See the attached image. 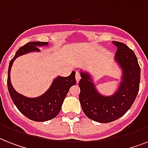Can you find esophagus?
<instances>
[{
	"instance_id": "34e87169",
	"label": "esophagus",
	"mask_w": 148,
	"mask_h": 148,
	"mask_svg": "<svg viewBox=\"0 0 148 148\" xmlns=\"http://www.w3.org/2000/svg\"><path fill=\"white\" fill-rule=\"evenodd\" d=\"M75 78H76L77 83H78L79 81H80V79H81V76H80V74H79L78 72H76V74H75Z\"/></svg>"
}]
</instances>
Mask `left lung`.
Masks as SVG:
<instances>
[{
  "label": "left lung",
  "mask_w": 148,
  "mask_h": 148,
  "mask_svg": "<svg viewBox=\"0 0 148 148\" xmlns=\"http://www.w3.org/2000/svg\"><path fill=\"white\" fill-rule=\"evenodd\" d=\"M112 43L117 47L114 60L121 70V81L114 94H101L92 74L80 70L81 108L88 118L100 123H109L122 117L131 108L139 90L140 68L135 53L123 43Z\"/></svg>",
  "instance_id": "1"
}]
</instances>
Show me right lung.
<instances>
[{
    "label": "right lung",
    "mask_w": 148,
    "mask_h": 148,
    "mask_svg": "<svg viewBox=\"0 0 148 148\" xmlns=\"http://www.w3.org/2000/svg\"><path fill=\"white\" fill-rule=\"evenodd\" d=\"M48 45V42L27 43L16 52L8 67V88L10 97L20 112L34 121H47L54 118L60 112L70 88L76 84L75 71H72L68 77H56L47 91L38 97H26L14 90L10 81V70L14 61L20 56L31 52H40L38 47Z\"/></svg>",
    "instance_id": "obj_1"
}]
</instances>
